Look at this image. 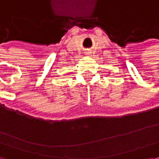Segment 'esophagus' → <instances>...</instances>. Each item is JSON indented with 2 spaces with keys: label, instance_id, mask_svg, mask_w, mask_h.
I'll return each instance as SVG.
<instances>
[{
  "label": "esophagus",
  "instance_id": "34e87169",
  "mask_svg": "<svg viewBox=\"0 0 159 159\" xmlns=\"http://www.w3.org/2000/svg\"><path fill=\"white\" fill-rule=\"evenodd\" d=\"M84 54H85L86 56H90V55L92 54V52L90 51V50H85V51H84Z\"/></svg>",
  "mask_w": 159,
  "mask_h": 159
}]
</instances>
